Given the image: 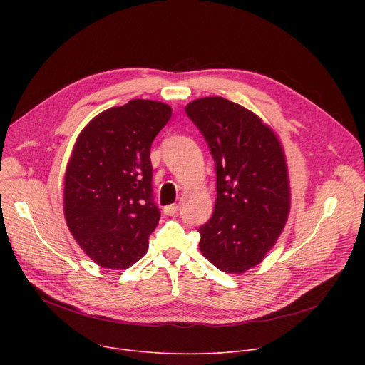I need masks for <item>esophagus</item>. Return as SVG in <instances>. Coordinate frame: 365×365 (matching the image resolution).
I'll return each instance as SVG.
<instances>
[{"label": "esophagus", "mask_w": 365, "mask_h": 365, "mask_svg": "<svg viewBox=\"0 0 365 365\" xmlns=\"http://www.w3.org/2000/svg\"><path fill=\"white\" fill-rule=\"evenodd\" d=\"M178 212H179V205L178 204H170V205L164 207V213L167 216H175Z\"/></svg>", "instance_id": "obj_1"}]
</instances>
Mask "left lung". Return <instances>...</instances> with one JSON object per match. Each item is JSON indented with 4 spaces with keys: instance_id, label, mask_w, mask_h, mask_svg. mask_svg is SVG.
I'll list each match as a JSON object with an SVG mask.
<instances>
[{
    "instance_id": "1",
    "label": "left lung",
    "mask_w": 365,
    "mask_h": 365,
    "mask_svg": "<svg viewBox=\"0 0 365 365\" xmlns=\"http://www.w3.org/2000/svg\"><path fill=\"white\" fill-rule=\"evenodd\" d=\"M216 163L215 212L198 232L205 259L226 274L259 264L275 245L290 213L284 150L271 127L225 98L185 108Z\"/></svg>"
}]
</instances>
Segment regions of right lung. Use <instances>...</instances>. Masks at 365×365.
<instances>
[{"instance_id": "1", "label": "right lung", "mask_w": 365, "mask_h": 365, "mask_svg": "<svg viewBox=\"0 0 365 365\" xmlns=\"http://www.w3.org/2000/svg\"><path fill=\"white\" fill-rule=\"evenodd\" d=\"M170 118L168 105L133 99L94 117L75 142L65 173V219L102 267L127 269L148 250L160 220L150 145Z\"/></svg>"}]
</instances>
